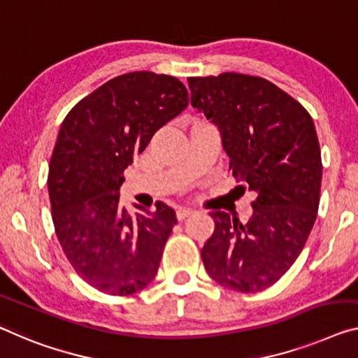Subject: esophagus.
I'll list each match as a JSON object with an SVG mask.
<instances>
[{"instance_id": "1", "label": "esophagus", "mask_w": 358, "mask_h": 358, "mask_svg": "<svg viewBox=\"0 0 358 358\" xmlns=\"http://www.w3.org/2000/svg\"><path fill=\"white\" fill-rule=\"evenodd\" d=\"M192 213H194V210H192V208H179V210L176 211V217H178L179 221H182V219L189 217Z\"/></svg>"}]
</instances>
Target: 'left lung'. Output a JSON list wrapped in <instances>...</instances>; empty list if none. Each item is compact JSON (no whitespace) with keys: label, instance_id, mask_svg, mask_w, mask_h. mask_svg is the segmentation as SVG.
Returning <instances> with one entry per match:
<instances>
[{"label":"left lung","instance_id":"left-lung-1","mask_svg":"<svg viewBox=\"0 0 358 358\" xmlns=\"http://www.w3.org/2000/svg\"><path fill=\"white\" fill-rule=\"evenodd\" d=\"M192 107L217 124L235 178L256 192L252 216L213 211L201 250L213 280L240 293L262 291L298 259L315 222L322 155L309 112L261 76H190Z\"/></svg>","mask_w":358,"mask_h":358}]
</instances>
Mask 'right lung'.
Listing matches in <instances>:
<instances>
[{"label":"right lung","instance_id":"1","mask_svg":"<svg viewBox=\"0 0 358 358\" xmlns=\"http://www.w3.org/2000/svg\"><path fill=\"white\" fill-rule=\"evenodd\" d=\"M187 103L174 76L131 71L81 99L60 126L48 174L54 229L75 272L103 294H134L155 278L176 213L158 201L155 211L129 214L120 187L133 158Z\"/></svg>","mask_w":358,"mask_h":358}]
</instances>
